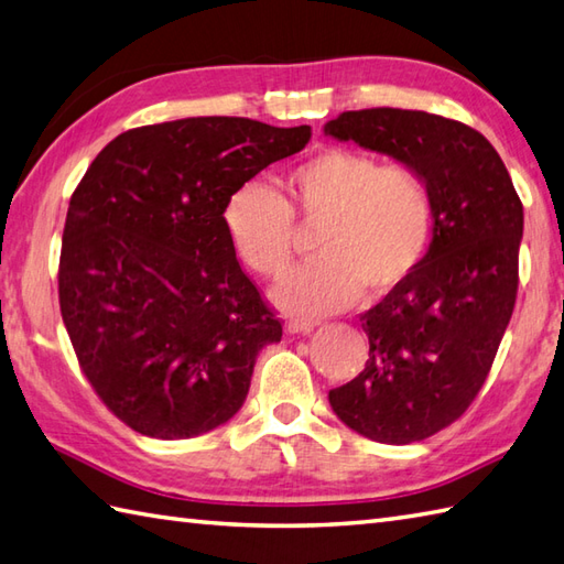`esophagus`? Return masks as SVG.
<instances>
[{"label": "esophagus", "instance_id": "1", "mask_svg": "<svg viewBox=\"0 0 564 564\" xmlns=\"http://www.w3.org/2000/svg\"><path fill=\"white\" fill-rule=\"evenodd\" d=\"M319 322L315 319H285V332L289 334H310Z\"/></svg>", "mask_w": 564, "mask_h": 564}]
</instances>
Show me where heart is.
I'll use <instances>...</instances> for the list:
<instances>
[{
  "mask_svg": "<svg viewBox=\"0 0 564 564\" xmlns=\"http://www.w3.org/2000/svg\"><path fill=\"white\" fill-rule=\"evenodd\" d=\"M293 218L319 227V261L283 279L271 297L285 313L313 317L351 307L366 289L376 297L400 291L434 242L436 200L414 166L329 148L295 164L281 194L249 182L223 213L235 254L263 279L291 269Z\"/></svg>",
  "mask_w": 564,
  "mask_h": 564,
  "instance_id": "1",
  "label": "heart"
}]
</instances>
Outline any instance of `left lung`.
<instances>
[{
    "instance_id": "obj_1",
    "label": "left lung",
    "mask_w": 564,
    "mask_h": 564,
    "mask_svg": "<svg viewBox=\"0 0 564 564\" xmlns=\"http://www.w3.org/2000/svg\"><path fill=\"white\" fill-rule=\"evenodd\" d=\"M325 135L414 166L436 200L422 267L361 317L364 373L329 390L341 422L370 441L412 443L455 422L492 368L519 289L523 206L489 140L426 111H346Z\"/></svg>"
}]
</instances>
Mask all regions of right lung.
Here are the masks:
<instances>
[{"instance_id":"obj_1","label":"right lung","mask_w":564,"mask_h":564,"mask_svg":"<svg viewBox=\"0 0 564 564\" xmlns=\"http://www.w3.org/2000/svg\"><path fill=\"white\" fill-rule=\"evenodd\" d=\"M310 126L200 116L126 130L69 198L59 313L84 376L138 434L194 438L245 404L281 341L225 230V203L301 152Z\"/></svg>"}]
</instances>
